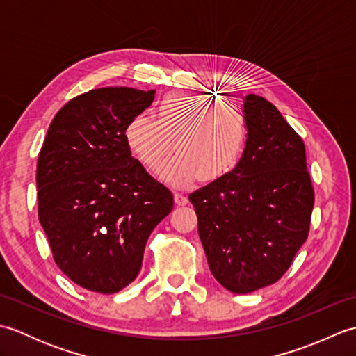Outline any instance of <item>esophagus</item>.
Segmentation results:
<instances>
[{"instance_id": "1", "label": "esophagus", "mask_w": 356, "mask_h": 356, "mask_svg": "<svg viewBox=\"0 0 356 356\" xmlns=\"http://www.w3.org/2000/svg\"><path fill=\"white\" fill-rule=\"evenodd\" d=\"M174 202H176L179 207H184L188 203V197H186V195H184L182 193H174Z\"/></svg>"}]
</instances>
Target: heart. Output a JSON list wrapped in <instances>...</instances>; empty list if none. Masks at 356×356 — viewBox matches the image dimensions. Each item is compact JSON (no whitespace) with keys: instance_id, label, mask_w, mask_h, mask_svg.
<instances>
[{"instance_id":"b5f03b06","label":"heart","mask_w":356,"mask_h":356,"mask_svg":"<svg viewBox=\"0 0 356 356\" xmlns=\"http://www.w3.org/2000/svg\"><path fill=\"white\" fill-rule=\"evenodd\" d=\"M124 139L149 171L161 166L176 140L177 156L162 166L161 179L174 186H185L197 177L213 182L237 165L248 140V119L236 104L177 92L159 102L157 120L147 115L128 120Z\"/></svg>"}]
</instances>
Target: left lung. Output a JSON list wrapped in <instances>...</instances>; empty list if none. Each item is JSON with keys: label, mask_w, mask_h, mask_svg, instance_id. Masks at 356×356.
<instances>
[{"label": "left lung", "mask_w": 356, "mask_h": 356, "mask_svg": "<svg viewBox=\"0 0 356 356\" xmlns=\"http://www.w3.org/2000/svg\"><path fill=\"white\" fill-rule=\"evenodd\" d=\"M248 140L236 168L190 194L211 274L249 293L275 283L307 238L314 188L306 149L274 105L243 99Z\"/></svg>", "instance_id": "obj_1"}]
</instances>
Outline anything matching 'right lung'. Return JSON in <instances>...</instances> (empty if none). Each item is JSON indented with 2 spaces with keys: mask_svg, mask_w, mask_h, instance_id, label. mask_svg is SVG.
Returning a JSON list of instances; mask_svg holds the SVG:
<instances>
[{
  "mask_svg": "<svg viewBox=\"0 0 356 356\" xmlns=\"http://www.w3.org/2000/svg\"><path fill=\"white\" fill-rule=\"evenodd\" d=\"M154 90L105 87L56 113L36 165L38 216L53 259L84 289L115 293L138 277L149 234L172 194L128 149V120Z\"/></svg>",
  "mask_w": 356,
  "mask_h": 356,
  "instance_id": "add662e5",
  "label": "right lung"
}]
</instances>
